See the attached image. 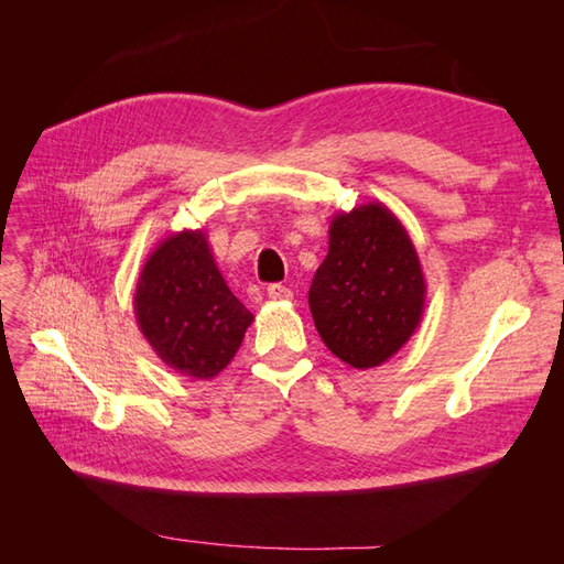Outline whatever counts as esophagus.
Masks as SVG:
<instances>
[{
    "instance_id": "34e87169",
    "label": "esophagus",
    "mask_w": 564,
    "mask_h": 564,
    "mask_svg": "<svg viewBox=\"0 0 564 564\" xmlns=\"http://www.w3.org/2000/svg\"><path fill=\"white\" fill-rule=\"evenodd\" d=\"M265 292L272 301H289V299H292V292H289L284 284H270Z\"/></svg>"
}]
</instances>
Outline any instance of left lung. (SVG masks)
<instances>
[{"mask_svg": "<svg viewBox=\"0 0 564 564\" xmlns=\"http://www.w3.org/2000/svg\"><path fill=\"white\" fill-rule=\"evenodd\" d=\"M308 303L324 346L352 369L381 367L412 338L425 278L412 237L383 202L332 218Z\"/></svg>", "mask_w": 564, "mask_h": 564, "instance_id": "obj_1", "label": "left lung"}]
</instances>
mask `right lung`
Instances as JSON below:
<instances>
[{
	"mask_svg": "<svg viewBox=\"0 0 564 564\" xmlns=\"http://www.w3.org/2000/svg\"><path fill=\"white\" fill-rule=\"evenodd\" d=\"M133 313L160 360L197 381L230 365L253 322L220 275L202 228L166 235L150 251L135 282Z\"/></svg>",
	"mask_w": 564,
	"mask_h": 564,
	"instance_id": "1",
	"label": "right lung"
}]
</instances>
